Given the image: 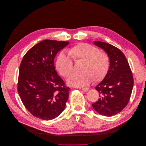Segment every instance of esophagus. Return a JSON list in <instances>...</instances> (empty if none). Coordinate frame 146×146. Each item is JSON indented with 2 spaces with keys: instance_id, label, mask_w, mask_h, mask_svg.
<instances>
[{
  "instance_id": "obj_1",
  "label": "esophagus",
  "mask_w": 146,
  "mask_h": 146,
  "mask_svg": "<svg viewBox=\"0 0 146 146\" xmlns=\"http://www.w3.org/2000/svg\"><path fill=\"white\" fill-rule=\"evenodd\" d=\"M82 90H83V91H88L89 90V88H82Z\"/></svg>"
}]
</instances>
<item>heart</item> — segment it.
I'll use <instances>...</instances> for the list:
<instances>
[{
    "label": "heart",
    "instance_id": "heart-1",
    "mask_svg": "<svg viewBox=\"0 0 146 146\" xmlns=\"http://www.w3.org/2000/svg\"><path fill=\"white\" fill-rule=\"evenodd\" d=\"M68 54L75 62L83 61L80 74H73L67 80L69 85L83 87L92 80L98 82L107 75L110 68V57L107 53L87 43H80L68 49ZM63 52L57 56L56 67L60 74L68 77L73 71V62Z\"/></svg>",
    "mask_w": 146,
    "mask_h": 146
}]
</instances>
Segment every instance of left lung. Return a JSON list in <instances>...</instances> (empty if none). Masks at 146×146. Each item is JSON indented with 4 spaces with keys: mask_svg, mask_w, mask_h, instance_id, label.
Returning <instances> with one entry per match:
<instances>
[{
    "mask_svg": "<svg viewBox=\"0 0 146 146\" xmlns=\"http://www.w3.org/2000/svg\"><path fill=\"white\" fill-rule=\"evenodd\" d=\"M94 44L110 57V68L104 80L96 87L100 98L92 104L98 113L112 116L121 112L128 104L133 86V77L124 54L118 48L101 41Z\"/></svg>",
    "mask_w": 146,
    "mask_h": 146,
    "instance_id": "obj_1",
    "label": "left lung"
}]
</instances>
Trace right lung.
Masks as SVG:
<instances>
[{
    "label": "right lung",
    "instance_id": "right-lung-1",
    "mask_svg": "<svg viewBox=\"0 0 146 146\" xmlns=\"http://www.w3.org/2000/svg\"><path fill=\"white\" fill-rule=\"evenodd\" d=\"M68 44L45 39L31 48L21 61L17 91L25 107L38 118L54 119L65 108L70 88L57 74L54 60Z\"/></svg>",
    "mask_w": 146,
    "mask_h": 146
}]
</instances>
